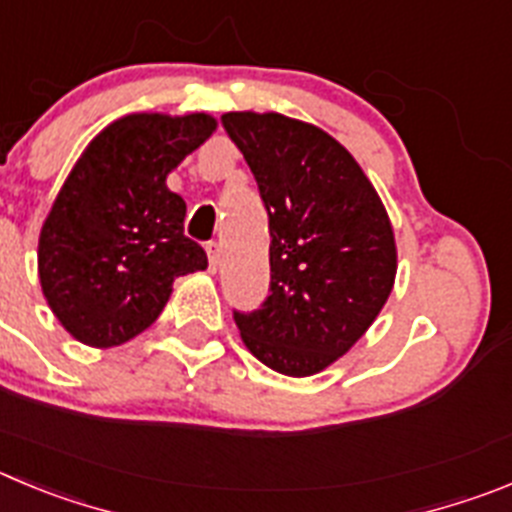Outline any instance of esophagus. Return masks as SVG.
I'll list each match as a JSON object with an SVG mask.
<instances>
[{
	"label": "esophagus",
	"mask_w": 512,
	"mask_h": 512,
	"mask_svg": "<svg viewBox=\"0 0 512 512\" xmlns=\"http://www.w3.org/2000/svg\"><path fill=\"white\" fill-rule=\"evenodd\" d=\"M205 251H208V269L215 274V269H218L220 264V246L215 241H210L208 246H205Z\"/></svg>",
	"instance_id": "1"
}]
</instances>
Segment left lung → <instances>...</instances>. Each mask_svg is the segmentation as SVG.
<instances>
[{
  "label": "left lung",
  "mask_w": 512,
  "mask_h": 512,
  "mask_svg": "<svg viewBox=\"0 0 512 512\" xmlns=\"http://www.w3.org/2000/svg\"><path fill=\"white\" fill-rule=\"evenodd\" d=\"M269 213V297L233 312L246 348L304 378L365 335L396 279L386 208L353 154L327 131L281 114H223Z\"/></svg>",
  "instance_id": "1"
}]
</instances>
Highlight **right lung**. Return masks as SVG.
<instances>
[{"mask_svg":"<svg viewBox=\"0 0 512 512\" xmlns=\"http://www.w3.org/2000/svg\"><path fill=\"white\" fill-rule=\"evenodd\" d=\"M218 126L208 114H129L93 139L42 223L40 287L60 325L91 348L147 330L172 281L208 269L185 236V200L167 175Z\"/></svg>","mask_w":512,"mask_h":512,"instance_id":"right-lung-1","label":"right lung"}]
</instances>
